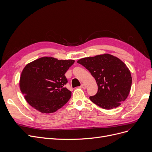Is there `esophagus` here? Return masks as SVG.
I'll use <instances>...</instances> for the list:
<instances>
[{
  "mask_svg": "<svg viewBox=\"0 0 152 152\" xmlns=\"http://www.w3.org/2000/svg\"><path fill=\"white\" fill-rule=\"evenodd\" d=\"M81 88H83V89H86V85H85V84H82V85H81Z\"/></svg>",
  "mask_w": 152,
  "mask_h": 152,
  "instance_id": "esophagus-1",
  "label": "esophagus"
}]
</instances>
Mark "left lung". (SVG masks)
<instances>
[{"label":"left lung","instance_id":"left-lung-1","mask_svg":"<svg viewBox=\"0 0 152 152\" xmlns=\"http://www.w3.org/2000/svg\"><path fill=\"white\" fill-rule=\"evenodd\" d=\"M77 62L90 71L98 85L97 93L90 97L93 103L111 110L127 99L132 85L131 71L117 57L103 54L84 57Z\"/></svg>","mask_w":152,"mask_h":152}]
</instances>
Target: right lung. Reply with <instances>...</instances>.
Listing matches in <instances>:
<instances>
[{
  "mask_svg": "<svg viewBox=\"0 0 152 152\" xmlns=\"http://www.w3.org/2000/svg\"><path fill=\"white\" fill-rule=\"evenodd\" d=\"M74 60L42 57L28 64L21 72L19 85L27 103L42 113H53L67 103L72 92L64 87L65 74Z\"/></svg>",
  "mask_w": 152,
  "mask_h": 152,
  "instance_id": "add662e5",
  "label": "right lung"
}]
</instances>
